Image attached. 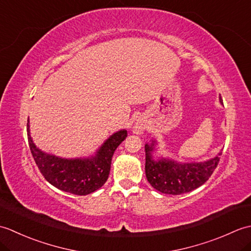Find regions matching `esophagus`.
<instances>
[{"mask_svg":"<svg viewBox=\"0 0 251 251\" xmlns=\"http://www.w3.org/2000/svg\"><path fill=\"white\" fill-rule=\"evenodd\" d=\"M134 128H135V132H136V134H141V132L143 131V125H142V124H139V123H137Z\"/></svg>","mask_w":251,"mask_h":251,"instance_id":"1","label":"esophagus"}]
</instances>
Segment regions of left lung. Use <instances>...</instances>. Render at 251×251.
I'll use <instances>...</instances> for the list:
<instances>
[{
  "label": "left lung",
  "mask_w": 251,
  "mask_h": 251,
  "mask_svg": "<svg viewBox=\"0 0 251 251\" xmlns=\"http://www.w3.org/2000/svg\"><path fill=\"white\" fill-rule=\"evenodd\" d=\"M220 102L223 104L220 98ZM157 142L146 143V176L154 189L164 194L179 195L193 191L204 184L220 161V151L215 157L204 162L182 163L169 157L154 158Z\"/></svg>",
  "instance_id": "obj_1"
}]
</instances>
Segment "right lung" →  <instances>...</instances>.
Instances as JSON below:
<instances>
[{
    "instance_id": "add662e5",
    "label": "right lung",
    "mask_w": 251,
    "mask_h": 251,
    "mask_svg": "<svg viewBox=\"0 0 251 251\" xmlns=\"http://www.w3.org/2000/svg\"><path fill=\"white\" fill-rule=\"evenodd\" d=\"M29 147L41 174L55 188L75 195H87L102 186L109 177L114 151L127 137V130L114 132L88 157L65 158L52 155L35 146L26 123Z\"/></svg>"
}]
</instances>
